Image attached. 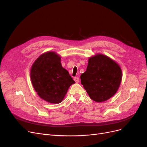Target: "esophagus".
I'll use <instances>...</instances> for the list:
<instances>
[{
    "label": "esophagus",
    "mask_w": 147,
    "mask_h": 147,
    "mask_svg": "<svg viewBox=\"0 0 147 147\" xmlns=\"http://www.w3.org/2000/svg\"><path fill=\"white\" fill-rule=\"evenodd\" d=\"M74 80H75V82H76V83H78L80 82L79 78H78V77H75L74 78Z\"/></svg>",
    "instance_id": "1"
}]
</instances>
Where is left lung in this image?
Masks as SVG:
<instances>
[{"instance_id": "8db88e82", "label": "left lung", "mask_w": 147, "mask_h": 147, "mask_svg": "<svg viewBox=\"0 0 147 147\" xmlns=\"http://www.w3.org/2000/svg\"><path fill=\"white\" fill-rule=\"evenodd\" d=\"M122 75L121 69L116 61L97 53L89 57L86 70L80 78L90 98L97 102H103L116 94Z\"/></svg>"}]
</instances>
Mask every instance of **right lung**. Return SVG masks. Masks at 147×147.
Returning a JSON list of instances; mask_svg holds the SVG:
<instances>
[{
	"label": "right lung",
	"mask_w": 147,
	"mask_h": 147,
	"mask_svg": "<svg viewBox=\"0 0 147 147\" xmlns=\"http://www.w3.org/2000/svg\"><path fill=\"white\" fill-rule=\"evenodd\" d=\"M61 58L55 51L45 52L39 56L30 69V80L35 91L41 99L51 104L61 103L69 87L75 83L63 67Z\"/></svg>",
	"instance_id": "obj_1"
}]
</instances>
